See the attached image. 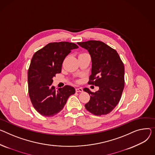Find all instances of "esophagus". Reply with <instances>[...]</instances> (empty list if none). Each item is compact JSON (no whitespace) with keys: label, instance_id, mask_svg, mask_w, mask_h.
Segmentation results:
<instances>
[{"label":"esophagus","instance_id":"esophagus-1","mask_svg":"<svg viewBox=\"0 0 155 155\" xmlns=\"http://www.w3.org/2000/svg\"><path fill=\"white\" fill-rule=\"evenodd\" d=\"M76 92H83V88H75Z\"/></svg>","mask_w":155,"mask_h":155}]
</instances>
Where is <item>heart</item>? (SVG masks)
Wrapping results in <instances>:
<instances>
[{
	"instance_id": "b5f03b06",
	"label": "heart",
	"mask_w": 155,
	"mask_h": 155,
	"mask_svg": "<svg viewBox=\"0 0 155 155\" xmlns=\"http://www.w3.org/2000/svg\"><path fill=\"white\" fill-rule=\"evenodd\" d=\"M84 54H86V53H84Z\"/></svg>"
}]
</instances>
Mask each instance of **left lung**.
Listing matches in <instances>:
<instances>
[{
    "mask_svg": "<svg viewBox=\"0 0 155 155\" xmlns=\"http://www.w3.org/2000/svg\"><path fill=\"white\" fill-rule=\"evenodd\" d=\"M88 50L92 61L88 84L99 87L95 93L84 90L90 95L85 108L97 116L110 113L119 103L125 86V68L117 51L98 40L78 42Z\"/></svg>",
    "mask_w": 155,
    "mask_h": 155,
    "instance_id": "8db88e82",
    "label": "left lung"
}]
</instances>
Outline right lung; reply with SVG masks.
<instances>
[{"label": "right lung", "mask_w": 155, "mask_h": 155, "mask_svg": "<svg viewBox=\"0 0 155 155\" xmlns=\"http://www.w3.org/2000/svg\"><path fill=\"white\" fill-rule=\"evenodd\" d=\"M78 48L74 43L51 42L34 54L28 70V95L34 108L44 117H54L62 110L68 97L75 93L65 85L57 90L52 78L60 74L65 57Z\"/></svg>", "instance_id": "obj_1"}]
</instances>
